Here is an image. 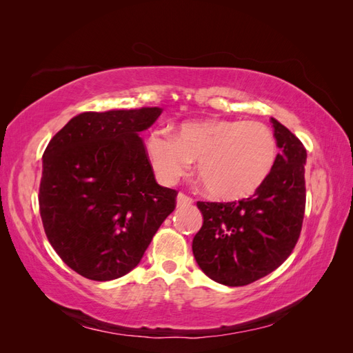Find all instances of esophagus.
Wrapping results in <instances>:
<instances>
[{
    "instance_id": "1",
    "label": "esophagus",
    "mask_w": 353,
    "mask_h": 353,
    "mask_svg": "<svg viewBox=\"0 0 353 353\" xmlns=\"http://www.w3.org/2000/svg\"><path fill=\"white\" fill-rule=\"evenodd\" d=\"M191 205H193V199H191V197H188V196H185V194H183V193H179V194L176 196V206H178V208L191 206Z\"/></svg>"
}]
</instances>
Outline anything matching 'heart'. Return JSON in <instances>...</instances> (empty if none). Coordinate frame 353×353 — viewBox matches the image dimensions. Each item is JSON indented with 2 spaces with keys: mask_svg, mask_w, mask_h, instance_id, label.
Returning <instances> with one entry per match:
<instances>
[{
  "mask_svg": "<svg viewBox=\"0 0 353 353\" xmlns=\"http://www.w3.org/2000/svg\"><path fill=\"white\" fill-rule=\"evenodd\" d=\"M145 148L165 184L178 183L197 160V175L206 193L222 201L252 196L270 176L276 159L274 132L256 121H188L176 128L174 137L153 131Z\"/></svg>",
  "mask_w": 353,
  "mask_h": 353,
  "instance_id": "b5f03b06",
  "label": "heart"
}]
</instances>
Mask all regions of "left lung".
I'll use <instances>...</instances> for the list:
<instances>
[{"label": "left lung", "mask_w": 353, "mask_h": 353, "mask_svg": "<svg viewBox=\"0 0 353 353\" xmlns=\"http://www.w3.org/2000/svg\"><path fill=\"white\" fill-rule=\"evenodd\" d=\"M281 153L265 183L249 199L197 201L203 225L193 239L200 270L223 285H248L290 256L305 215L306 150L299 138L271 117Z\"/></svg>", "instance_id": "8db88e82"}]
</instances>
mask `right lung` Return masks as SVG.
Masks as SVG:
<instances>
[{
    "label": "right lung",
    "instance_id": "obj_1",
    "mask_svg": "<svg viewBox=\"0 0 353 353\" xmlns=\"http://www.w3.org/2000/svg\"><path fill=\"white\" fill-rule=\"evenodd\" d=\"M162 112H85L46 148L42 225L61 261L85 279L110 281L132 271L175 209L176 191L156 183L140 137Z\"/></svg>",
    "mask_w": 353,
    "mask_h": 353
}]
</instances>
